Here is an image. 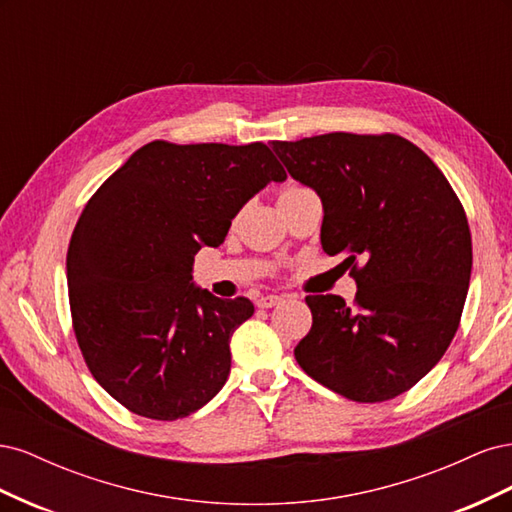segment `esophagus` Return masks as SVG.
I'll use <instances>...</instances> for the list:
<instances>
[{"mask_svg": "<svg viewBox=\"0 0 512 512\" xmlns=\"http://www.w3.org/2000/svg\"><path fill=\"white\" fill-rule=\"evenodd\" d=\"M284 299L282 297H277V294H265V297H260L258 301H256V305L258 307H275V305H280Z\"/></svg>", "mask_w": 512, "mask_h": 512, "instance_id": "34e87169", "label": "esophagus"}]
</instances>
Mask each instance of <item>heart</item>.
<instances>
[{
  "instance_id": "heart-1",
  "label": "heart",
  "mask_w": 512,
  "mask_h": 512,
  "mask_svg": "<svg viewBox=\"0 0 512 512\" xmlns=\"http://www.w3.org/2000/svg\"><path fill=\"white\" fill-rule=\"evenodd\" d=\"M294 190H301V185H294V183H290V185H286L282 194H286V192H294Z\"/></svg>"
}]
</instances>
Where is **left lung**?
<instances>
[{
    "mask_svg": "<svg viewBox=\"0 0 512 512\" xmlns=\"http://www.w3.org/2000/svg\"><path fill=\"white\" fill-rule=\"evenodd\" d=\"M273 151L320 196L322 250L348 254L359 286L352 305L337 294L305 297L312 329L294 359L361 404L410 391L451 346L470 286V226L451 183L389 132L273 141Z\"/></svg>",
    "mask_w": 512,
    "mask_h": 512,
    "instance_id": "obj_1",
    "label": "left lung"
}]
</instances>
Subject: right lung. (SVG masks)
Returning a JSON list of instances; mask_svg holds the SVG:
<instances>
[{"instance_id":"obj_1","label":"right lung","mask_w":512,"mask_h":512,"mask_svg":"<svg viewBox=\"0 0 512 512\" xmlns=\"http://www.w3.org/2000/svg\"><path fill=\"white\" fill-rule=\"evenodd\" d=\"M284 179L265 143L151 141L89 198L66 258L72 327L91 376L123 408L175 421L218 395L230 337L254 305L196 288L194 256Z\"/></svg>"}]
</instances>
